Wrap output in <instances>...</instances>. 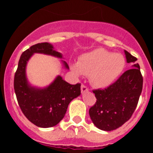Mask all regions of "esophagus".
I'll list each match as a JSON object with an SVG mask.
<instances>
[{"mask_svg":"<svg viewBox=\"0 0 153 153\" xmlns=\"http://www.w3.org/2000/svg\"><path fill=\"white\" fill-rule=\"evenodd\" d=\"M88 90V88H87L86 86H84V85H82V86H81V93H86V92H87Z\"/></svg>","mask_w":153,"mask_h":153,"instance_id":"esophagus-1","label":"esophagus"}]
</instances>
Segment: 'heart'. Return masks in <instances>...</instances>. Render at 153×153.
<instances>
[{
  "mask_svg": "<svg viewBox=\"0 0 153 153\" xmlns=\"http://www.w3.org/2000/svg\"><path fill=\"white\" fill-rule=\"evenodd\" d=\"M125 66L124 57L99 48L86 53L79 57L77 64L72 65L76 76H90L91 84L97 88H106L117 79Z\"/></svg>",
  "mask_w": 153,
  "mask_h": 153,
  "instance_id": "obj_1",
  "label": "heart"
}]
</instances>
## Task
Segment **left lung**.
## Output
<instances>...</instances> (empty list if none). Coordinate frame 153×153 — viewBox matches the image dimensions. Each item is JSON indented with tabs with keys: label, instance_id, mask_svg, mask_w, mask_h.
Listing matches in <instances>:
<instances>
[{
	"label": "left lung",
	"instance_id": "obj_1",
	"mask_svg": "<svg viewBox=\"0 0 153 153\" xmlns=\"http://www.w3.org/2000/svg\"><path fill=\"white\" fill-rule=\"evenodd\" d=\"M127 63H133L113 84L104 90H93L97 102L89 110L92 122L103 131L122 126L135 111L143 90V76L135 56L124 51Z\"/></svg>",
	"mask_w": 153,
	"mask_h": 153
}]
</instances>
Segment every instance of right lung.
Instances as JSON below:
<instances>
[{
  "mask_svg": "<svg viewBox=\"0 0 153 153\" xmlns=\"http://www.w3.org/2000/svg\"><path fill=\"white\" fill-rule=\"evenodd\" d=\"M34 53H43L60 59L63 58V55L47 42L31 46L21 54L14 76V91L24 116L36 126L49 128L57 125L63 120L70 102L80 95V84H70L58 75L45 87L32 86L27 77L26 68ZM60 61L63 68L69 70L68 64L64 60Z\"/></svg>",
  "mask_w": 153,
  "mask_h": 153,
  "instance_id": "right-lung-1",
  "label": "right lung"
}]
</instances>
